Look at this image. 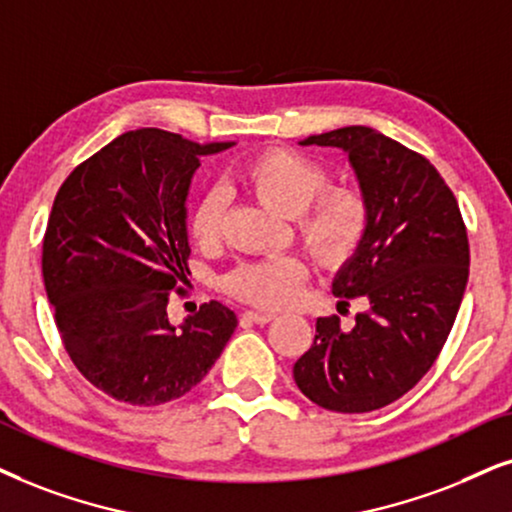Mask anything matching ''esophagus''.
I'll return each mask as SVG.
<instances>
[{
	"label": "esophagus",
	"instance_id": "obj_1",
	"mask_svg": "<svg viewBox=\"0 0 512 512\" xmlns=\"http://www.w3.org/2000/svg\"><path fill=\"white\" fill-rule=\"evenodd\" d=\"M243 319L245 321H252V323H260V326H264V323L274 321L276 316L271 312H255V309H250V312H243Z\"/></svg>",
	"mask_w": 512,
	"mask_h": 512
}]
</instances>
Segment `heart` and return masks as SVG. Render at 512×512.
<instances>
[{
  "label": "heart",
  "mask_w": 512,
  "mask_h": 512,
  "mask_svg": "<svg viewBox=\"0 0 512 512\" xmlns=\"http://www.w3.org/2000/svg\"><path fill=\"white\" fill-rule=\"evenodd\" d=\"M238 181L252 196L278 215H297V234L309 255L328 267H338L357 252L371 224V208L359 189L328 186L326 167L290 151L267 148L250 158ZM224 200L219 193H208L198 200L191 215V238L198 245H210L219 238ZM304 264L297 257H271V260L243 264L226 276L229 293L260 307H281L293 300L304 281Z\"/></svg>",
  "instance_id": "obj_1"
}]
</instances>
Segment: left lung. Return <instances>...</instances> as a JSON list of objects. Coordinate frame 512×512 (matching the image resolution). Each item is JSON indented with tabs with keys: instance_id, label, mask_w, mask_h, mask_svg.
I'll return each instance as SVG.
<instances>
[{
	"instance_id": "obj_1",
	"label": "left lung",
	"mask_w": 512,
	"mask_h": 512,
	"mask_svg": "<svg viewBox=\"0 0 512 512\" xmlns=\"http://www.w3.org/2000/svg\"><path fill=\"white\" fill-rule=\"evenodd\" d=\"M300 144L347 153L371 224L333 281L335 295L364 297L368 309L349 331L338 316L316 319L293 378L321 409H383L430 371L449 338L468 283V231L442 174L399 141L352 125Z\"/></svg>"
}]
</instances>
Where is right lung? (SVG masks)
<instances>
[{
  "mask_svg": "<svg viewBox=\"0 0 512 512\" xmlns=\"http://www.w3.org/2000/svg\"><path fill=\"white\" fill-rule=\"evenodd\" d=\"M205 144L165 129L120 134L70 172L42 245V276L63 347L84 378L132 406L184 397L236 331L222 302L200 304L181 326L170 295L189 271L186 196Z\"/></svg>",
  "mask_w": 512,
  "mask_h": 512,
  "instance_id": "right-lung-1",
  "label": "right lung"
}]
</instances>
